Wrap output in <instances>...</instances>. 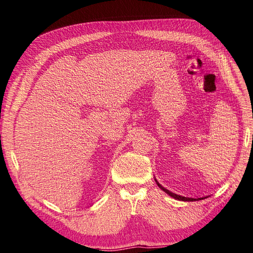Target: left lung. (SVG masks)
I'll use <instances>...</instances> for the list:
<instances>
[{
  "label": "left lung",
  "instance_id": "obj_1",
  "mask_svg": "<svg viewBox=\"0 0 253 253\" xmlns=\"http://www.w3.org/2000/svg\"><path fill=\"white\" fill-rule=\"evenodd\" d=\"M155 182H156V184L158 185V187L159 188L161 189V190H164L167 194H169L170 197H172V198H174V199H176V200H179V201H190V202H192V201H199V200H203V199H206V198H209V196H206V197H202V198H198V199H193V198H186V197H182V196H178V194H176V193H173V192H171L170 190H168V189H166L165 187H163L161 186L158 182H157V179L155 178Z\"/></svg>",
  "mask_w": 253,
  "mask_h": 253
}]
</instances>
